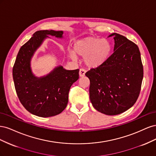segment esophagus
<instances>
[{"label":"esophagus","instance_id":"obj_1","mask_svg":"<svg viewBox=\"0 0 156 156\" xmlns=\"http://www.w3.org/2000/svg\"><path fill=\"white\" fill-rule=\"evenodd\" d=\"M85 73H86V70L84 69L83 68L80 69L79 70V76L80 77H84L85 75Z\"/></svg>","mask_w":156,"mask_h":156}]
</instances>
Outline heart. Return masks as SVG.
<instances>
[{"label": "heart", "instance_id": "heart-1", "mask_svg": "<svg viewBox=\"0 0 156 156\" xmlns=\"http://www.w3.org/2000/svg\"><path fill=\"white\" fill-rule=\"evenodd\" d=\"M112 45L109 41L95 36H88L77 40L70 52L73 59L75 55L84 58L87 67L96 68L104 64L111 53Z\"/></svg>", "mask_w": 156, "mask_h": 156}]
</instances>
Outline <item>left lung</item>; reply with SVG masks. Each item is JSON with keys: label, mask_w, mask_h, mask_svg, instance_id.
Instances as JSON below:
<instances>
[{"label": "left lung", "mask_w": 156, "mask_h": 156, "mask_svg": "<svg viewBox=\"0 0 156 156\" xmlns=\"http://www.w3.org/2000/svg\"><path fill=\"white\" fill-rule=\"evenodd\" d=\"M114 53L101 66L85 73L90 79V99L97 111L119 115L133 106L139 96L143 66L138 46L125 36L113 33Z\"/></svg>", "instance_id": "obj_1"}]
</instances>
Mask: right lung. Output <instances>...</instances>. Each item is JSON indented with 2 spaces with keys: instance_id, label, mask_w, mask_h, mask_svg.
<instances>
[{
  "instance_id": "obj_1",
  "label": "right lung",
  "mask_w": 156,
  "mask_h": 156,
  "mask_svg": "<svg viewBox=\"0 0 156 156\" xmlns=\"http://www.w3.org/2000/svg\"><path fill=\"white\" fill-rule=\"evenodd\" d=\"M62 31L38 30L20 48L13 67L16 91L21 104L32 114L40 117L57 115L66 107L71 86L79 79V69L55 68L46 76L32 73L30 60L48 35L62 37Z\"/></svg>"
}]
</instances>
